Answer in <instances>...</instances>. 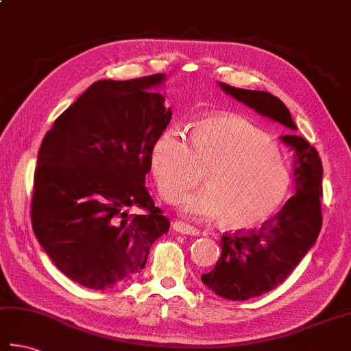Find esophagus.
<instances>
[{
    "mask_svg": "<svg viewBox=\"0 0 351 351\" xmlns=\"http://www.w3.org/2000/svg\"><path fill=\"white\" fill-rule=\"evenodd\" d=\"M173 230L176 231V232H180V234H185V236H199V230L197 228H195V226H191V225H187V223H184V222H180V221H176V222H173Z\"/></svg>",
    "mask_w": 351,
    "mask_h": 351,
    "instance_id": "esophagus-1",
    "label": "esophagus"
}]
</instances>
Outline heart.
Returning a JSON list of instances; mask_svg holds the SVG:
<instances>
[{"mask_svg": "<svg viewBox=\"0 0 351 351\" xmlns=\"http://www.w3.org/2000/svg\"><path fill=\"white\" fill-rule=\"evenodd\" d=\"M190 141L166 128L150 150L160 193L176 201L201 180L205 187L184 196L180 210L195 219L221 217L226 228L263 222L286 201L291 171L280 149L262 129L236 115H211L195 123Z\"/></svg>", "mask_w": 351, "mask_h": 351, "instance_id": "b5f03b06", "label": "heart"}]
</instances>
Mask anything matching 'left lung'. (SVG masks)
Here are the masks:
<instances>
[{
  "instance_id": "1",
  "label": "left lung",
  "mask_w": 351,
  "mask_h": 351,
  "mask_svg": "<svg viewBox=\"0 0 351 351\" xmlns=\"http://www.w3.org/2000/svg\"><path fill=\"white\" fill-rule=\"evenodd\" d=\"M219 86L257 114L289 129L280 140L293 150L295 195L258 230L223 234L221 258L215 269L201 277L219 297L245 301L283 283L317 242L322 225V162L315 147L295 134L289 109L276 95L222 82Z\"/></svg>"
}]
</instances>
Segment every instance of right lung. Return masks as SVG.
<instances>
[{
	"mask_svg": "<svg viewBox=\"0 0 351 351\" xmlns=\"http://www.w3.org/2000/svg\"><path fill=\"white\" fill-rule=\"evenodd\" d=\"M166 74L99 80L54 121L34 171V236L60 272L88 289L128 283L170 228L146 189L154 141L171 119ZM132 206L143 215H129Z\"/></svg>",
	"mask_w": 351,
	"mask_h": 351,
	"instance_id": "1",
	"label": "right lung"
}]
</instances>
